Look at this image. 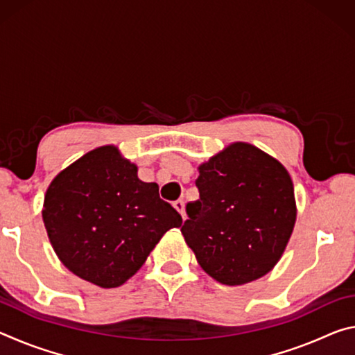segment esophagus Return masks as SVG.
<instances>
[{"mask_svg": "<svg viewBox=\"0 0 355 355\" xmlns=\"http://www.w3.org/2000/svg\"><path fill=\"white\" fill-rule=\"evenodd\" d=\"M173 207H175L177 211H178L180 214H182V218L184 219V218H186V213H184V200H183V199L175 200V202H173Z\"/></svg>", "mask_w": 355, "mask_h": 355, "instance_id": "34e87169", "label": "esophagus"}]
</instances>
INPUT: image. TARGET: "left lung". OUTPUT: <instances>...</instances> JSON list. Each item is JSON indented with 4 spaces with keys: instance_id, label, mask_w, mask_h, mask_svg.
Segmentation results:
<instances>
[{
    "instance_id": "left-lung-1",
    "label": "left lung",
    "mask_w": 355,
    "mask_h": 355,
    "mask_svg": "<svg viewBox=\"0 0 355 355\" xmlns=\"http://www.w3.org/2000/svg\"><path fill=\"white\" fill-rule=\"evenodd\" d=\"M200 199L186 205V244L203 271L224 285H244L277 264L296 222L288 171L245 142L199 166Z\"/></svg>"
}]
</instances>
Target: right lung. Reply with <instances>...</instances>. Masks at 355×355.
<instances>
[{
  "label": "right lung",
  "instance_id": "obj_1",
  "mask_svg": "<svg viewBox=\"0 0 355 355\" xmlns=\"http://www.w3.org/2000/svg\"><path fill=\"white\" fill-rule=\"evenodd\" d=\"M42 218L59 260L101 288L123 285L139 271L182 216L159 197L156 183L114 146L81 156L48 186Z\"/></svg>",
  "mask_w": 355,
  "mask_h": 355
}]
</instances>
